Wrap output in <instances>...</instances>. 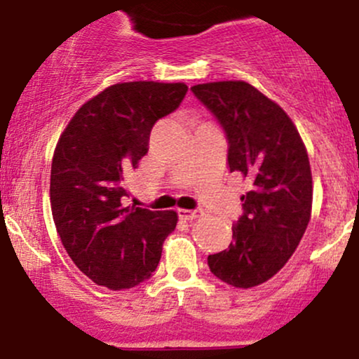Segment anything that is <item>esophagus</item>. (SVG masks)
Masks as SVG:
<instances>
[{
    "label": "esophagus",
    "instance_id": "esophagus-1",
    "mask_svg": "<svg viewBox=\"0 0 359 359\" xmlns=\"http://www.w3.org/2000/svg\"><path fill=\"white\" fill-rule=\"evenodd\" d=\"M201 215H203V212H201L200 208H196V210H184V208H180L178 210V217L181 220H195L200 219Z\"/></svg>",
    "mask_w": 359,
    "mask_h": 359
}]
</instances>
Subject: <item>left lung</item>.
<instances>
[{"label":"left lung","instance_id":"left-lung-1","mask_svg":"<svg viewBox=\"0 0 359 359\" xmlns=\"http://www.w3.org/2000/svg\"><path fill=\"white\" fill-rule=\"evenodd\" d=\"M191 91L222 127L231 172L249 183L232 243L208 256V268L232 287H256L285 266L309 225L307 151L290 116L249 83L196 84Z\"/></svg>","mask_w":359,"mask_h":359}]
</instances>
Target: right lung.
<instances>
[{"mask_svg":"<svg viewBox=\"0 0 359 359\" xmlns=\"http://www.w3.org/2000/svg\"><path fill=\"white\" fill-rule=\"evenodd\" d=\"M183 83L114 84L76 111L50 169V207L62 245L96 285L134 288L158 268L176 212L126 207V176L147 154L159 118L187 95Z\"/></svg>","mask_w":359,"mask_h":359,"instance_id":"add662e5","label":"right lung"}]
</instances>
